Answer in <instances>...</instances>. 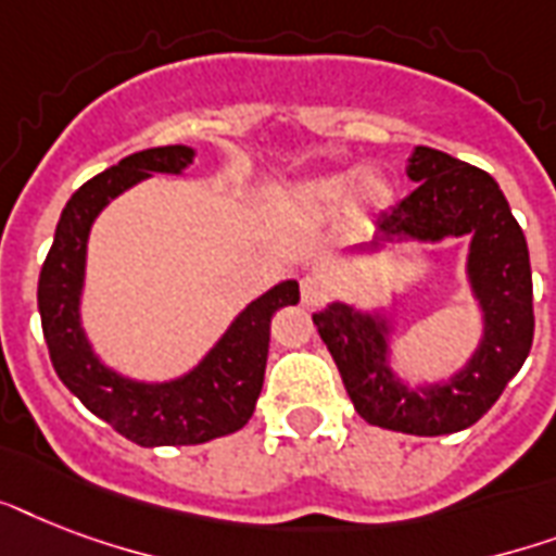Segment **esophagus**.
I'll return each mask as SVG.
<instances>
[{"instance_id":"obj_1","label":"esophagus","mask_w":556,"mask_h":556,"mask_svg":"<svg viewBox=\"0 0 556 556\" xmlns=\"http://www.w3.org/2000/svg\"><path fill=\"white\" fill-rule=\"evenodd\" d=\"M300 291H303V303L308 308H317V305H323L326 294H329V286H326V279L320 274H305L300 279Z\"/></svg>"}]
</instances>
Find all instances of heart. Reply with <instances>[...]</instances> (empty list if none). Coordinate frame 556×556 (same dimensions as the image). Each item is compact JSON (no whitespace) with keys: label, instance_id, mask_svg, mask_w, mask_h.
Returning a JSON list of instances; mask_svg holds the SVG:
<instances>
[{"label":"heart","instance_id":"1","mask_svg":"<svg viewBox=\"0 0 556 556\" xmlns=\"http://www.w3.org/2000/svg\"><path fill=\"white\" fill-rule=\"evenodd\" d=\"M352 192V201L361 213H383L397 199L395 181L380 169H361V173H334L300 181L291 190V201L305 216H329L340 207V201Z\"/></svg>","mask_w":556,"mask_h":556}]
</instances>
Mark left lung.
Instances as JSON below:
<instances>
[{"label": "left lung", "instance_id": "8db88e82", "mask_svg": "<svg viewBox=\"0 0 556 556\" xmlns=\"http://www.w3.org/2000/svg\"><path fill=\"white\" fill-rule=\"evenodd\" d=\"M406 176L418 187L378 218L371 242L352 251H380L392 239H470L465 279L482 320L470 357L444 378L413 383L395 366L397 320L389 308L331 300L314 326L364 421L406 435H450L479 421L526 364L534 340L531 260L508 199L484 169L415 147Z\"/></svg>", "mask_w": 556, "mask_h": 556}]
</instances>
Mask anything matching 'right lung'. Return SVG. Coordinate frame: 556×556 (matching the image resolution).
Masks as SVG:
<instances>
[{"label": "right lung", "mask_w": 556, "mask_h": 556, "mask_svg": "<svg viewBox=\"0 0 556 556\" xmlns=\"http://www.w3.org/2000/svg\"><path fill=\"white\" fill-rule=\"evenodd\" d=\"M192 161L195 150L185 143L152 147L86 181L63 207L39 274V317L54 371L89 413L141 447L204 444L242 430L265 380L270 317L282 305L300 303V282L282 279L236 314L199 364L169 380L129 378L94 352L80 317L94 218L109 201L155 173L185 176Z\"/></svg>", "instance_id": "1"}]
</instances>
